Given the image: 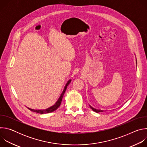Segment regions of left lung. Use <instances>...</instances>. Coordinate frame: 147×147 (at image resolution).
<instances>
[{"instance_id":"obj_1","label":"left lung","mask_w":147,"mask_h":147,"mask_svg":"<svg viewBox=\"0 0 147 147\" xmlns=\"http://www.w3.org/2000/svg\"><path fill=\"white\" fill-rule=\"evenodd\" d=\"M90 108L92 109V111H94V112H96V113H98V112H103L102 111H100V110H98V109H94V108H93L92 107H91V106H90Z\"/></svg>"}]
</instances>
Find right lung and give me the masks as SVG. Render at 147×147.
Wrapping results in <instances>:
<instances>
[{
  "instance_id": "right-lung-1",
  "label": "right lung",
  "mask_w": 147,
  "mask_h": 147,
  "mask_svg": "<svg viewBox=\"0 0 147 147\" xmlns=\"http://www.w3.org/2000/svg\"><path fill=\"white\" fill-rule=\"evenodd\" d=\"M70 82H71V80H70L67 82V83L66 84V86H65V88H64V90H63V91L62 94H61V95H60V98H59L58 100L56 102V103L53 106H52V107H50L49 108L47 109H45V110H34V109H30V108H28V109H29L30 111H32V112H34L38 113H40V114L48 113H51V112H52L56 111V110L60 107V104H61V100H62L63 96L64 94H65V91H66V88H67V86H69V84Z\"/></svg>"
}]
</instances>
